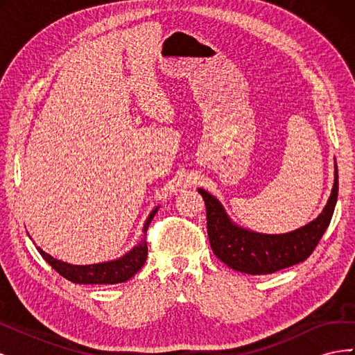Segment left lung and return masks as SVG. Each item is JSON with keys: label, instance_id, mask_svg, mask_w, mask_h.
Returning a JSON list of instances; mask_svg holds the SVG:
<instances>
[{"label": "left lung", "instance_id": "left-lung-1", "mask_svg": "<svg viewBox=\"0 0 355 355\" xmlns=\"http://www.w3.org/2000/svg\"><path fill=\"white\" fill-rule=\"evenodd\" d=\"M338 167L331 194L317 219L286 234H261L235 225L216 197L198 188L207 211V234L213 253L235 271L263 275L304 262L314 252L331 220L338 200Z\"/></svg>", "mask_w": 355, "mask_h": 355}]
</instances>
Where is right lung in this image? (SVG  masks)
<instances>
[{
    "instance_id": "right-lung-1",
    "label": "right lung",
    "mask_w": 355,
    "mask_h": 355,
    "mask_svg": "<svg viewBox=\"0 0 355 355\" xmlns=\"http://www.w3.org/2000/svg\"><path fill=\"white\" fill-rule=\"evenodd\" d=\"M159 206L155 207L144 225V232L146 235V230L151 223L153 218L155 216V213L158 211ZM37 250L40 254L44 257L46 262L51 265V268H55V271H58L63 278L67 280L77 283V284H118V283H124L141 270L144 266L146 257H148V245L146 240H141V243H137L130 252H127L124 256L118 257L115 261L110 262H102V263H93V265H71L68 262H62L59 259H55V257L46 253L40 247H37Z\"/></svg>"
}]
</instances>
